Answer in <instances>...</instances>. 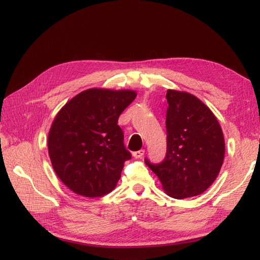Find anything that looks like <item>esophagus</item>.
<instances>
[{
  "instance_id": "esophagus-1",
  "label": "esophagus",
  "mask_w": 260,
  "mask_h": 260,
  "mask_svg": "<svg viewBox=\"0 0 260 260\" xmlns=\"http://www.w3.org/2000/svg\"><path fill=\"white\" fill-rule=\"evenodd\" d=\"M143 155H144V150H139V151L134 152V156L136 157V159H141Z\"/></svg>"
}]
</instances>
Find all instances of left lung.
I'll list each match as a JSON object with an SVG mask.
<instances>
[{
  "label": "left lung",
  "mask_w": 260,
  "mask_h": 260,
  "mask_svg": "<svg viewBox=\"0 0 260 260\" xmlns=\"http://www.w3.org/2000/svg\"><path fill=\"white\" fill-rule=\"evenodd\" d=\"M167 100V155L159 164L144 161L171 198H193L217 178L225 155L223 131L211 109L193 94L168 89Z\"/></svg>",
  "instance_id": "obj_1"
}]
</instances>
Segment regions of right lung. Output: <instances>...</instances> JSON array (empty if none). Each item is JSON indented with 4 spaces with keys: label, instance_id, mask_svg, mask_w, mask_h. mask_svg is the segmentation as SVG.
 <instances>
[{
    "label": "right lung",
    "instance_id": "right-lung-1",
    "mask_svg": "<svg viewBox=\"0 0 260 260\" xmlns=\"http://www.w3.org/2000/svg\"><path fill=\"white\" fill-rule=\"evenodd\" d=\"M134 90L91 88L57 113L48 134V154L57 176L74 193L99 198L110 193L131 159L118 125Z\"/></svg>",
    "mask_w": 260,
    "mask_h": 260
}]
</instances>
